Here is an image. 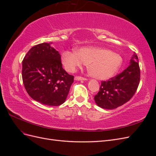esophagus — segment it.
<instances>
[{"mask_svg":"<svg viewBox=\"0 0 156 156\" xmlns=\"http://www.w3.org/2000/svg\"><path fill=\"white\" fill-rule=\"evenodd\" d=\"M74 79L75 80V81H87V80L86 78H84L82 77H79V76L75 77Z\"/></svg>","mask_w":156,"mask_h":156,"instance_id":"obj_1","label":"esophagus"}]
</instances>
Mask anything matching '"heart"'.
<instances>
[{
	"label": "heart",
	"mask_w": 156,
	"mask_h": 156,
	"mask_svg": "<svg viewBox=\"0 0 156 156\" xmlns=\"http://www.w3.org/2000/svg\"><path fill=\"white\" fill-rule=\"evenodd\" d=\"M122 56L109 49L100 47H82L76 51H65L62 62L65 69L74 72L88 63L89 73L94 78L106 80L118 72L122 64Z\"/></svg>",
	"instance_id": "heart-1"
}]
</instances>
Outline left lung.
Here are the masks:
<instances>
[{"instance_id": "8db88e82", "label": "left lung", "mask_w": 156, "mask_h": 156, "mask_svg": "<svg viewBox=\"0 0 156 156\" xmlns=\"http://www.w3.org/2000/svg\"><path fill=\"white\" fill-rule=\"evenodd\" d=\"M140 81L137 55L134 53L126 69L107 81H102L100 91L94 96L98 106L114 109L128 101L135 94Z\"/></svg>"}]
</instances>
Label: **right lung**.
<instances>
[{
  "label": "right lung",
  "mask_w": 156,
  "mask_h": 156,
  "mask_svg": "<svg viewBox=\"0 0 156 156\" xmlns=\"http://www.w3.org/2000/svg\"><path fill=\"white\" fill-rule=\"evenodd\" d=\"M51 44H40L29 51L22 62V78L33 100L45 105L58 106L66 100L73 76L63 69L60 55Z\"/></svg>",
  "instance_id": "add662e5"
}]
</instances>
